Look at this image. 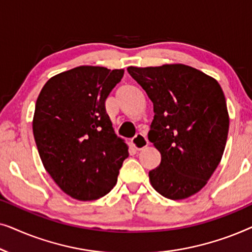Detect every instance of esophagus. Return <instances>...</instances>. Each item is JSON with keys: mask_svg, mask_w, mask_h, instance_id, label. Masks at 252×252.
<instances>
[{"mask_svg": "<svg viewBox=\"0 0 252 252\" xmlns=\"http://www.w3.org/2000/svg\"><path fill=\"white\" fill-rule=\"evenodd\" d=\"M148 140L146 139V136L143 134H136L135 136L130 140V144H132L133 148H135L136 150H142L148 146Z\"/></svg>", "mask_w": 252, "mask_h": 252, "instance_id": "34e87169", "label": "esophagus"}]
</instances>
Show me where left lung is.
<instances>
[{
  "label": "left lung",
  "mask_w": 252,
  "mask_h": 252,
  "mask_svg": "<svg viewBox=\"0 0 252 252\" xmlns=\"http://www.w3.org/2000/svg\"><path fill=\"white\" fill-rule=\"evenodd\" d=\"M154 103L148 137L159 151L150 184L164 197L198 192L216 171L229 128L226 98L218 81L185 64L127 67Z\"/></svg>",
  "instance_id": "8db88e82"
}]
</instances>
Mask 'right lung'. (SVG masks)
<instances>
[{
    "mask_svg": "<svg viewBox=\"0 0 252 252\" xmlns=\"http://www.w3.org/2000/svg\"><path fill=\"white\" fill-rule=\"evenodd\" d=\"M123 75V68L82 65L50 78L36 99L33 134L40 158L72 198L94 201L108 194L128 157L104 105Z\"/></svg>",
    "mask_w": 252,
    "mask_h": 252,
    "instance_id": "right-lung-1",
    "label": "right lung"
}]
</instances>
